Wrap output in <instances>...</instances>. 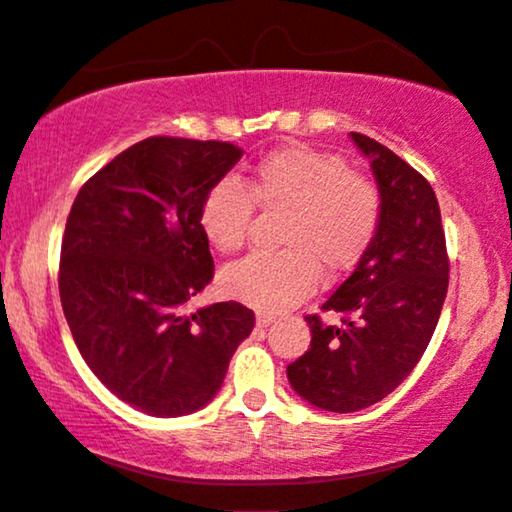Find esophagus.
Returning a JSON list of instances; mask_svg holds the SVG:
<instances>
[{
    "instance_id": "1",
    "label": "esophagus",
    "mask_w": 512,
    "mask_h": 512,
    "mask_svg": "<svg viewBox=\"0 0 512 512\" xmlns=\"http://www.w3.org/2000/svg\"><path fill=\"white\" fill-rule=\"evenodd\" d=\"M272 321H274L272 314H256V325H258V328H268Z\"/></svg>"
}]
</instances>
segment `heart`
Wrapping results in <instances>:
<instances>
[{"label": "heart", "mask_w": 512, "mask_h": 512, "mask_svg": "<svg viewBox=\"0 0 512 512\" xmlns=\"http://www.w3.org/2000/svg\"><path fill=\"white\" fill-rule=\"evenodd\" d=\"M254 201L286 212L281 254H254L221 272V291L244 305L277 314L316 291L321 274L335 281L358 265L376 240L383 198L369 177L348 170L344 157L309 145H286L258 161L249 191L214 182L201 203V228L219 254L247 242Z\"/></svg>", "instance_id": "obj_1"}]
</instances>
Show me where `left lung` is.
I'll use <instances>...</instances> for the list:
<instances>
[{
	"label": "left lung",
	"instance_id": "8db88e82",
	"mask_svg": "<svg viewBox=\"0 0 512 512\" xmlns=\"http://www.w3.org/2000/svg\"><path fill=\"white\" fill-rule=\"evenodd\" d=\"M383 198L365 258L323 302L342 325L307 316L309 351L286 367L293 390L332 413L367 409L402 383L425 353L448 293V254L434 189L376 140L351 133Z\"/></svg>",
	"mask_w": 512,
	"mask_h": 512
}]
</instances>
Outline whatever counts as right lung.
<instances>
[{
  "mask_svg": "<svg viewBox=\"0 0 512 512\" xmlns=\"http://www.w3.org/2000/svg\"><path fill=\"white\" fill-rule=\"evenodd\" d=\"M240 159L231 143L147 138L87 180L66 219L59 298L73 342L96 379L147 416L210 404L254 330L240 302L184 314L214 272L201 203Z\"/></svg>",
  "mask_w": 512,
  "mask_h": 512,
  "instance_id": "1",
  "label": "right lung"
}]
</instances>
